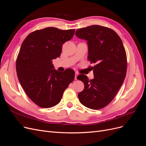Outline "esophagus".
Segmentation results:
<instances>
[{"label": "esophagus", "mask_w": 146, "mask_h": 146, "mask_svg": "<svg viewBox=\"0 0 146 146\" xmlns=\"http://www.w3.org/2000/svg\"><path fill=\"white\" fill-rule=\"evenodd\" d=\"M78 75V73L76 72V75H75V80H77V76Z\"/></svg>", "instance_id": "obj_1"}]
</instances>
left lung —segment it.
I'll return each instance as SVG.
<instances>
[{"instance_id":"1","label":"left lung","mask_w":146,"mask_h":146,"mask_svg":"<svg viewBox=\"0 0 146 146\" xmlns=\"http://www.w3.org/2000/svg\"><path fill=\"white\" fill-rule=\"evenodd\" d=\"M76 36L87 41L88 60L95 63L91 67L94 78L85 75L77 77L83 82L84 90L79 92L80 103L92 110L108 105L116 95L127 72V55L121 39L112 29L98 25L77 29Z\"/></svg>"}]
</instances>
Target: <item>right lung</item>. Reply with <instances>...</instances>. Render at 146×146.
Masks as SVG:
<instances>
[{
  "label": "right lung",
  "instance_id": "add662e5",
  "mask_svg": "<svg viewBox=\"0 0 146 146\" xmlns=\"http://www.w3.org/2000/svg\"><path fill=\"white\" fill-rule=\"evenodd\" d=\"M74 33V29L47 27L30 33L22 44L16 60L17 77L25 93L39 107L47 108L58 104L74 80V70L60 72L52 64Z\"/></svg>",
  "mask_w": 146,
  "mask_h": 146
}]
</instances>
